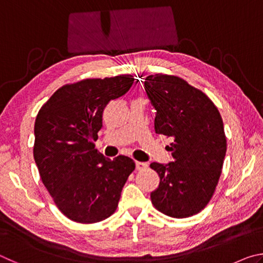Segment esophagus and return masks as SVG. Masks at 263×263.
Instances as JSON below:
<instances>
[{"label":"esophagus","mask_w":263,"mask_h":263,"mask_svg":"<svg viewBox=\"0 0 263 263\" xmlns=\"http://www.w3.org/2000/svg\"><path fill=\"white\" fill-rule=\"evenodd\" d=\"M147 167V163L146 162H140V161H136V168L138 171H142V169H145Z\"/></svg>","instance_id":"obj_1"}]
</instances>
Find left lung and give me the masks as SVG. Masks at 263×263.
<instances>
[{
  "instance_id": "1",
  "label": "left lung",
  "mask_w": 263,
  "mask_h": 263,
  "mask_svg": "<svg viewBox=\"0 0 263 263\" xmlns=\"http://www.w3.org/2000/svg\"><path fill=\"white\" fill-rule=\"evenodd\" d=\"M144 86L157 110L155 132L173 138L168 147L173 161L151 163L160 176L151 201L169 217L194 216L210 202L221 174L226 154L221 116L203 91L179 77L149 75Z\"/></svg>"
}]
</instances>
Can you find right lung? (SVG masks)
Returning <instances> with one entry per match:
<instances>
[{"label":"right lung","mask_w":263,"mask_h":263,"mask_svg":"<svg viewBox=\"0 0 263 263\" xmlns=\"http://www.w3.org/2000/svg\"><path fill=\"white\" fill-rule=\"evenodd\" d=\"M133 81L132 75H118L65 84L39 110L33 158L55 205L70 220L92 224L110 217L135 171L131 158L106 159L94 144L106 104L126 94Z\"/></svg>","instance_id":"add662e5"}]
</instances>
